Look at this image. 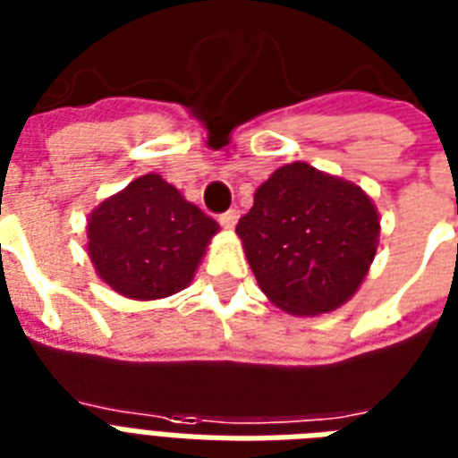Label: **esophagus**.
<instances>
[{
	"label": "esophagus",
	"instance_id": "esophagus-1",
	"mask_svg": "<svg viewBox=\"0 0 458 458\" xmlns=\"http://www.w3.org/2000/svg\"><path fill=\"white\" fill-rule=\"evenodd\" d=\"M237 218H240V211H237V208H230V211H225V214L218 216V221H221V225L225 230L235 228Z\"/></svg>",
	"mask_w": 458,
	"mask_h": 458
}]
</instances>
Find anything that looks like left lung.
Listing matches in <instances>:
<instances>
[{
	"mask_svg": "<svg viewBox=\"0 0 458 458\" xmlns=\"http://www.w3.org/2000/svg\"><path fill=\"white\" fill-rule=\"evenodd\" d=\"M235 233L273 304L320 316L352 300L369 276L380 216L359 185L294 161L257 187Z\"/></svg>",
	"mask_w": 458,
	"mask_h": 458,
	"instance_id": "obj_1",
	"label": "left lung"
}]
</instances>
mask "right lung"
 <instances>
[{"label":"right lung","mask_w":458,"mask_h":458,"mask_svg":"<svg viewBox=\"0 0 458 458\" xmlns=\"http://www.w3.org/2000/svg\"><path fill=\"white\" fill-rule=\"evenodd\" d=\"M218 223L158 173L140 175L88 218L97 276L128 300H164L192 283Z\"/></svg>","instance_id":"obj_1"}]
</instances>
